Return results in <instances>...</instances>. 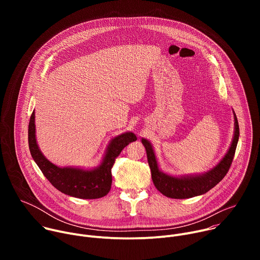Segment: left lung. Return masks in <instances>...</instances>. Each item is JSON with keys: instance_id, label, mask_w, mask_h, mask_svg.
<instances>
[{"instance_id": "obj_1", "label": "left lung", "mask_w": 260, "mask_h": 260, "mask_svg": "<svg viewBox=\"0 0 260 260\" xmlns=\"http://www.w3.org/2000/svg\"><path fill=\"white\" fill-rule=\"evenodd\" d=\"M234 112V110H233ZM235 119V131L234 137L225 155L222 159L211 170L203 174H193V175H181V176H172L159 169L155 151L150 141L147 139H142V144L144 145L148 164H149L151 170V177L153 184L164 196L171 199H189L198 196H202L212 189L214 186L224 178L229 172L231 165L233 162L236 148L239 141L240 129L239 123L234 112Z\"/></svg>"}]
</instances>
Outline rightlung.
Masks as SVG:
<instances>
[{"instance_id": "right-lung-1", "label": "right lung", "mask_w": 260, "mask_h": 260, "mask_svg": "<svg viewBox=\"0 0 260 260\" xmlns=\"http://www.w3.org/2000/svg\"><path fill=\"white\" fill-rule=\"evenodd\" d=\"M137 141L132 132H126L111 139L99 166L92 169L79 167H58L49 161L37 143L35 111L28 123V147L32 159L48 181L60 192L84 200L100 199L108 194L112 184V169L115 158L131 142Z\"/></svg>"}]
</instances>
